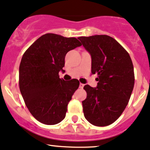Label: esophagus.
<instances>
[{
    "mask_svg": "<svg viewBox=\"0 0 150 150\" xmlns=\"http://www.w3.org/2000/svg\"><path fill=\"white\" fill-rule=\"evenodd\" d=\"M84 85H84V84L80 83V88H83Z\"/></svg>",
    "mask_w": 150,
    "mask_h": 150,
    "instance_id": "1",
    "label": "esophagus"
}]
</instances>
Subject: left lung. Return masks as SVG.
I'll use <instances>...</instances> for the list:
<instances>
[{"mask_svg":"<svg viewBox=\"0 0 150 150\" xmlns=\"http://www.w3.org/2000/svg\"><path fill=\"white\" fill-rule=\"evenodd\" d=\"M77 39L91 55L92 73L98 75L97 87L86 85L82 101L84 116L91 124L106 126L119 118L128 105L135 83L129 53L107 35Z\"/></svg>","mask_w":150,"mask_h":150,"instance_id":"1","label":"left lung"}]
</instances>
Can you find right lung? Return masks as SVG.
<instances>
[{
  "label": "right lung",
  "instance_id": "right-lung-1",
  "mask_svg": "<svg viewBox=\"0 0 150 150\" xmlns=\"http://www.w3.org/2000/svg\"><path fill=\"white\" fill-rule=\"evenodd\" d=\"M82 44L76 38L44 34L25 51L19 68V85L30 112L38 121L55 125L65 118L72 96L80 85L77 79L65 81L66 53Z\"/></svg>",
  "mask_w": 150,
  "mask_h": 150
}]
</instances>
